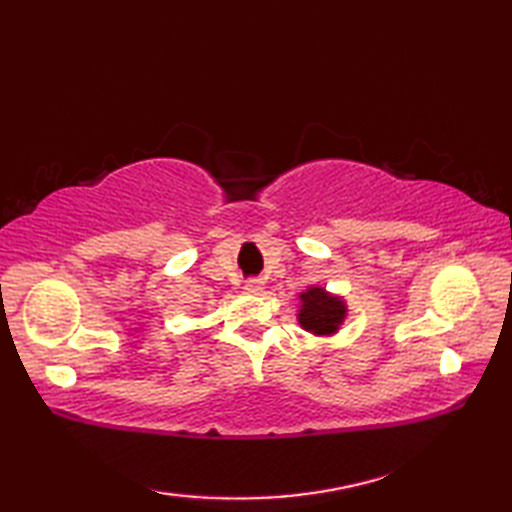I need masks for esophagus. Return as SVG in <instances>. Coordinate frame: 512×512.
<instances>
[{"mask_svg":"<svg viewBox=\"0 0 512 512\" xmlns=\"http://www.w3.org/2000/svg\"><path fill=\"white\" fill-rule=\"evenodd\" d=\"M244 288H246L248 292H253V295H259V292L264 290V281H262V279H248Z\"/></svg>","mask_w":512,"mask_h":512,"instance_id":"1","label":"esophagus"}]
</instances>
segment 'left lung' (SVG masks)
I'll list each match as a JSON object with an SVG mask.
<instances>
[{"mask_svg": "<svg viewBox=\"0 0 512 512\" xmlns=\"http://www.w3.org/2000/svg\"><path fill=\"white\" fill-rule=\"evenodd\" d=\"M301 303V328L317 336L334 334L345 319V303L339 297H330L323 288H310L303 292Z\"/></svg>", "mask_w": 512, "mask_h": 512, "instance_id": "obj_1", "label": "left lung"}]
</instances>
